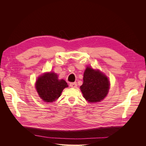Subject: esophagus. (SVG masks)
<instances>
[{"label": "esophagus", "instance_id": "obj_1", "mask_svg": "<svg viewBox=\"0 0 146 146\" xmlns=\"http://www.w3.org/2000/svg\"><path fill=\"white\" fill-rule=\"evenodd\" d=\"M70 86L72 88H75L77 87V83L76 82H73V83H70Z\"/></svg>", "mask_w": 146, "mask_h": 146}]
</instances>
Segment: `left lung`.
<instances>
[{
    "instance_id": "8db88e82",
    "label": "left lung",
    "mask_w": 146,
    "mask_h": 146,
    "mask_svg": "<svg viewBox=\"0 0 146 146\" xmlns=\"http://www.w3.org/2000/svg\"><path fill=\"white\" fill-rule=\"evenodd\" d=\"M109 80L99 70L87 67L83 75V83L80 89L83 97L89 102H100L108 93Z\"/></svg>"
}]
</instances>
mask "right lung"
Segmentation results:
<instances>
[{
  "label": "right lung",
  "instance_id": "obj_1",
  "mask_svg": "<svg viewBox=\"0 0 146 146\" xmlns=\"http://www.w3.org/2000/svg\"><path fill=\"white\" fill-rule=\"evenodd\" d=\"M67 87L66 82L63 79L58 80L57 74L52 72L41 76L36 82V89L38 95L47 102L55 101Z\"/></svg>",
  "mask_w": 146,
  "mask_h": 146
}]
</instances>
